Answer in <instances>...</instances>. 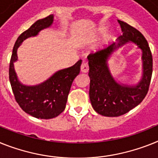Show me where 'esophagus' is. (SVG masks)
<instances>
[{
	"label": "esophagus",
	"mask_w": 158,
	"mask_h": 158,
	"mask_svg": "<svg viewBox=\"0 0 158 158\" xmlns=\"http://www.w3.org/2000/svg\"><path fill=\"white\" fill-rule=\"evenodd\" d=\"M89 71V67H88V64L86 62H83L81 65V71L83 73H87Z\"/></svg>",
	"instance_id": "1"
}]
</instances>
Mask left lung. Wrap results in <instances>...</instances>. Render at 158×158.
Listing matches in <instances>:
<instances>
[{
    "label": "left lung",
    "mask_w": 158,
    "mask_h": 158,
    "mask_svg": "<svg viewBox=\"0 0 158 158\" xmlns=\"http://www.w3.org/2000/svg\"><path fill=\"white\" fill-rule=\"evenodd\" d=\"M123 34L108 47L87 56L89 65V96L92 108L99 115L120 116L138 105L149 91L153 73V57L146 39L140 31L126 22L118 20ZM135 43L143 51V77L136 85L118 83L107 64L115 50L127 42Z\"/></svg>",
    "instance_id": "8db88e82"
}]
</instances>
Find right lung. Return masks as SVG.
Masks as SVG:
<instances>
[{
  "label": "right lung",
  "instance_id": "1",
  "mask_svg": "<svg viewBox=\"0 0 158 158\" xmlns=\"http://www.w3.org/2000/svg\"><path fill=\"white\" fill-rule=\"evenodd\" d=\"M53 22L54 15L51 14L38 20L23 32L14 44L9 63V81L16 101L24 112L38 119L54 118L64 111L71 84L79 74L82 63L80 59L74 66L59 70L38 85H24L18 80L14 64L18 61V48L26 38L37 36L41 30L50 27Z\"/></svg>",
  "mask_w": 158,
  "mask_h": 158
}]
</instances>
